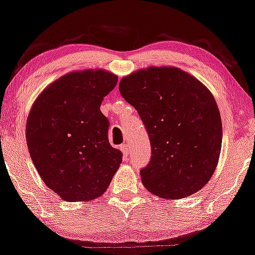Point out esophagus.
<instances>
[{
    "label": "esophagus",
    "mask_w": 255,
    "mask_h": 255,
    "mask_svg": "<svg viewBox=\"0 0 255 255\" xmlns=\"http://www.w3.org/2000/svg\"><path fill=\"white\" fill-rule=\"evenodd\" d=\"M121 151H122V153L125 154V156H128V154H129V145L128 144H124V145H121Z\"/></svg>",
    "instance_id": "1"
}]
</instances>
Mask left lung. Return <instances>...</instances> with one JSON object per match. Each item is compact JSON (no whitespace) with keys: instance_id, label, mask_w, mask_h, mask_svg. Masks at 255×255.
I'll list each match as a JSON object with an SVG mask.
<instances>
[{"instance_id":"left-lung-1","label":"left lung","mask_w":255,"mask_h":255,"mask_svg":"<svg viewBox=\"0 0 255 255\" xmlns=\"http://www.w3.org/2000/svg\"><path fill=\"white\" fill-rule=\"evenodd\" d=\"M119 89L150 137L151 160L140 171L146 189L164 199L200 191L218 164L223 135L210 90L189 73L166 66L133 72Z\"/></svg>"}]
</instances>
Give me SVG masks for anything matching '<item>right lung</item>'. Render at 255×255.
<instances>
[{
    "mask_svg": "<svg viewBox=\"0 0 255 255\" xmlns=\"http://www.w3.org/2000/svg\"><path fill=\"white\" fill-rule=\"evenodd\" d=\"M105 69L74 71L38 96L26 122L32 162L46 187L67 201H87L107 191L122 162L108 139L103 98L118 84Z\"/></svg>",
    "mask_w": 255,
    "mask_h": 255,
    "instance_id": "add662e5",
    "label": "right lung"
}]
</instances>
